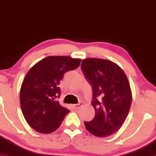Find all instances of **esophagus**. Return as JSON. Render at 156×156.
Segmentation results:
<instances>
[{
  "label": "esophagus",
  "mask_w": 156,
  "mask_h": 156,
  "mask_svg": "<svg viewBox=\"0 0 156 156\" xmlns=\"http://www.w3.org/2000/svg\"><path fill=\"white\" fill-rule=\"evenodd\" d=\"M82 106V103H81V102H80V103H79L77 104H73L72 107H73V108H74V109H79V108L81 107Z\"/></svg>",
  "instance_id": "34e87169"
}]
</instances>
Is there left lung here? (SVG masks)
Instances as JSON below:
<instances>
[{
  "label": "left lung",
  "mask_w": 156,
  "mask_h": 156,
  "mask_svg": "<svg viewBox=\"0 0 156 156\" xmlns=\"http://www.w3.org/2000/svg\"><path fill=\"white\" fill-rule=\"evenodd\" d=\"M81 69L93 89L94 118L84 122L86 129L98 137L117 132L125 122L132 101L129 80L112 61L99 58L82 60Z\"/></svg>",
  "instance_id": "8db88e82"
}]
</instances>
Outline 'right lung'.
<instances>
[{
	"mask_svg": "<svg viewBox=\"0 0 156 156\" xmlns=\"http://www.w3.org/2000/svg\"><path fill=\"white\" fill-rule=\"evenodd\" d=\"M81 59L49 56L33 66L24 78L20 93L24 118L35 131L50 133L60 127L69 109L62 107L59 84L63 75L79 67Z\"/></svg>",
	"mask_w": 156,
	"mask_h": 156,
	"instance_id": "obj_1",
	"label": "right lung"
}]
</instances>
